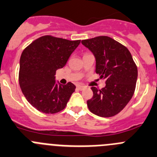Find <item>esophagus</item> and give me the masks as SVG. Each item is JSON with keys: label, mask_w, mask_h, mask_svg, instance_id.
<instances>
[{"label": "esophagus", "mask_w": 157, "mask_h": 157, "mask_svg": "<svg viewBox=\"0 0 157 157\" xmlns=\"http://www.w3.org/2000/svg\"><path fill=\"white\" fill-rule=\"evenodd\" d=\"M77 88L78 89V90H80V91H81V90H84V89L85 88V87L83 85H80V84H78V85H77Z\"/></svg>", "instance_id": "esophagus-1"}]
</instances>
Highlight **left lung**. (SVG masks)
<instances>
[{
	"mask_svg": "<svg viewBox=\"0 0 157 157\" xmlns=\"http://www.w3.org/2000/svg\"><path fill=\"white\" fill-rule=\"evenodd\" d=\"M81 43L95 57L96 73L105 79V87L101 90L91 87L93 97L87 100V107L98 117H113L133 96L138 77L136 64L129 50L109 36H96Z\"/></svg>",
	"mask_w": 157,
	"mask_h": 157,
	"instance_id": "1",
	"label": "left lung"
}]
</instances>
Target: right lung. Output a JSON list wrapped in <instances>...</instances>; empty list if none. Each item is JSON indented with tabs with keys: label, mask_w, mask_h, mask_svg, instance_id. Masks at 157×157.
<instances>
[{
	"label": "right lung",
	"mask_w": 157,
	"mask_h": 157,
	"mask_svg": "<svg viewBox=\"0 0 157 157\" xmlns=\"http://www.w3.org/2000/svg\"><path fill=\"white\" fill-rule=\"evenodd\" d=\"M80 43L46 35L24 49L21 55L19 82L24 96L35 109L53 114L64 109L76 86L56 82V72L63 68Z\"/></svg>",
	"instance_id": "add662e5"
}]
</instances>
